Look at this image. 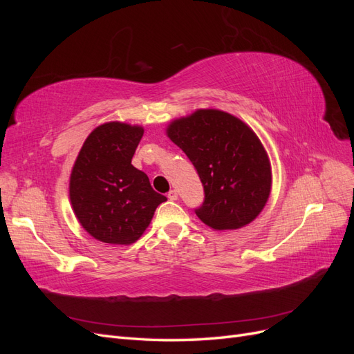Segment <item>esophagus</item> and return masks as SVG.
<instances>
[{
    "label": "esophagus",
    "mask_w": 354,
    "mask_h": 354,
    "mask_svg": "<svg viewBox=\"0 0 354 354\" xmlns=\"http://www.w3.org/2000/svg\"><path fill=\"white\" fill-rule=\"evenodd\" d=\"M168 199H171V201H177L178 199V194H177V190L176 189H171L169 192H168Z\"/></svg>",
    "instance_id": "esophagus-1"
}]
</instances>
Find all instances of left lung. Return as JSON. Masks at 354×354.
Returning <instances> with one entry per match:
<instances>
[{
    "label": "left lung",
    "instance_id": "1",
    "mask_svg": "<svg viewBox=\"0 0 354 354\" xmlns=\"http://www.w3.org/2000/svg\"><path fill=\"white\" fill-rule=\"evenodd\" d=\"M196 168L205 199L196 216L216 230L246 226L270 195L272 168L260 138L239 118L199 109L167 128Z\"/></svg>",
    "mask_w": 354,
    "mask_h": 354
}]
</instances>
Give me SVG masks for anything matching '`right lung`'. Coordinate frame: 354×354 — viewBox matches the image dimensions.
<instances>
[{
  "label": "right lung",
  "mask_w": 354,
  "mask_h": 354,
  "mask_svg": "<svg viewBox=\"0 0 354 354\" xmlns=\"http://www.w3.org/2000/svg\"><path fill=\"white\" fill-rule=\"evenodd\" d=\"M145 130L106 122L90 133L75 160L69 196L75 216L94 239L128 245L142 236L167 201L131 159Z\"/></svg>",
  "instance_id": "obj_1"
}]
</instances>
